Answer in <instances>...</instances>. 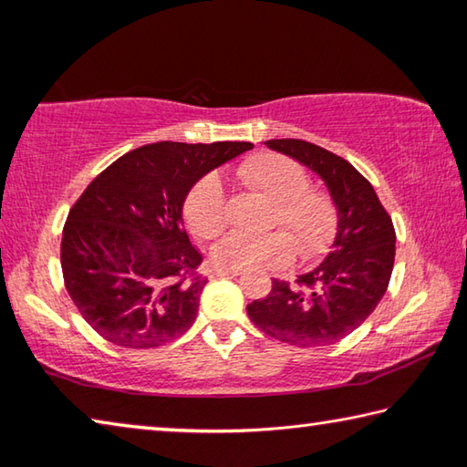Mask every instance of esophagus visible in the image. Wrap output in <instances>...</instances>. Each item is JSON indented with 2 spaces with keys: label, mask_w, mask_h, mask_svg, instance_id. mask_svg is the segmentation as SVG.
Segmentation results:
<instances>
[{
  "label": "esophagus",
  "mask_w": 467,
  "mask_h": 467,
  "mask_svg": "<svg viewBox=\"0 0 467 467\" xmlns=\"http://www.w3.org/2000/svg\"><path fill=\"white\" fill-rule=\"evenodd\" d=\"M241 274V270H224V267H214V270H212V275H214V278H223V275H239Z\"/></svg>",
  "instance_id": "esophagus-1"
}]
</instances>
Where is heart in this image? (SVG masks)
Masks as SVG:
<instances>
[{
    "label": "heart",
    "instance_id": "heart-1",
    "mask_svg": "<svg viewBox=\"0 0 467 467\" xmlns=\"http://www.w3.org/2000/svg\"><path fill=\"white\" fill-rule=\"evenodd\" d=\"M236 175L244 185L274 202L272 226H284L293 236L284 231L228 233L210 251L216 267L275 270L295 259L296 244L305 259L317 257L329 247L337 231L336 203L323 189L306 185L309 179L298 162L282 154L262 152L247 158ZM185 220L200 239H214L224 231L228 224L226 195L216 175H205L189 192Z\"/></svg>",
    "mask_w": 467,
    "mask_h": 467
}]
</instances>
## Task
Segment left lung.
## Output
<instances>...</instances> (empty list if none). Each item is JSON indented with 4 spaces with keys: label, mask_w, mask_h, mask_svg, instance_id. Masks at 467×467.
Listing matches in <instances>:
<instances>
[{
    "label": "left lung",
    "mask_w": 467,
    "mask_h": 467,
    "mask_svg": "<svg viewBox=\"0 0 467 467\" xmlns=\"http://www.w3.org/2000/svg\"><path fill=\"white\" fill-rule=\"evenodd\" d=\"M265 146L323 179L337 210V233L329 255L313 272L298 275L296 286L274 280L270 295L247 305V315L284 344L329 346L365 323L389 286L391 216L373 185L342 156L305 140H267Z\"/></svg>",
    "instance_id": "8db88e82"
}]
</instances>
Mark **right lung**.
<instances>
[{"label":"right lung","mask_w":467,"mask_h":467,"mask_svg":"<svg viewBox=\"0 0 467 467\" xmlns=\"http://www.w3.org/2000/svg\"><path fill=\"white\" fill-rule=\"evenodd\" d=\"M251 141H156L117 158L69 210L61 239L66 288L109 342L148 350L193 326L208 278L183 226V203L205 172Z\"/></svg>","instance_id":"obj_1"}]
</instances>
